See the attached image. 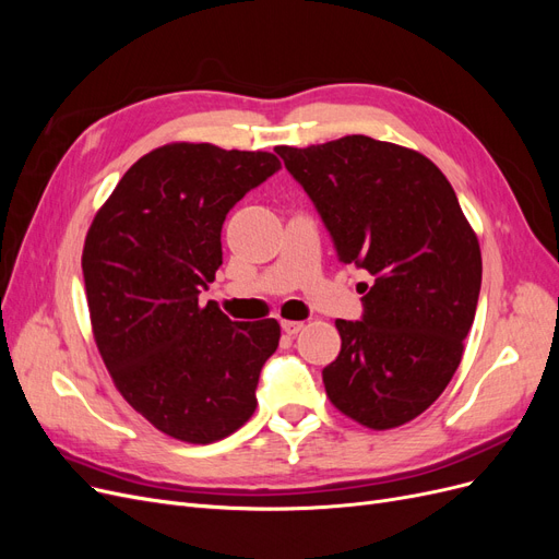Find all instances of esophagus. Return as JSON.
<instances>
[{
  "label": "esophagus",
  "mask_w": 559,
  "mask_h": 559,
  "mask_svg": "<svg viewBox=\"0 0 559 559\" xmlns=\"http://www.w3.org/2000/svg\"><path fill=\"white\" fill-rule=\"evenodd\" d=\"M282 331H284V333H289V335H296L298 331H302V321L284 319V321H282Z\"/></svg>",
  "instance_id": "34e87169"
}]
</instances>
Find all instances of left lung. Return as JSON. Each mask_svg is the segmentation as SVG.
Listing matches in <instances>:
<instances>
[{"label": "left lung", "mask_w": 559, "mask_h": 559, "mask_svg": "<svg viewBox=\"0 0 559 559\" xmlns=\"http://www.w3.org/2000/svg\"><path fill=\"white\" fill-rule=\"evenodd\" d=\"M333 238L364 267V314L337 319L341 354L321 370L326 396L368 429H394L443 394L476 317L483 259L445 175L413 148L347 134L277 146Z\"/></svg>", "instance_id": "8db88e82"}]
</instances>
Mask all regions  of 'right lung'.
<instances>
[{"label":"right lung","instance_id":"obj_1","mask_svg":"<svg viewBox=\"0 0 559 559\" xmlns=\"http://www.w3.org/2000/svg\"><path fill=\"white\" fill-rule=\"evenodd\" d=\"M277 170L267 151L165 144L130 167L86 235L97 349L123 399L177 441H222L257 411L277 319L230 321L198 296L224 261L226 214Z\"/></svg>","mask_w":559,"mask_h":559}]
</instances>
